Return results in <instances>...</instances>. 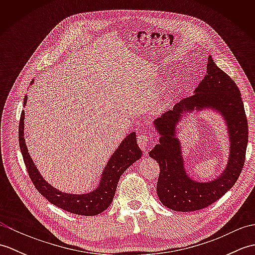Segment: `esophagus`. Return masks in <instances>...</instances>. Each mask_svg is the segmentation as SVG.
Here are the masks:
<instances>
[{
    "label": "esophagus",
    "instance_id": "34e87169",
    "mask_svg": "<svg viewBox=\"0 0 255 255\" xmlns=\"http://www.w3.org/2000/svg\"><path fill=\"white\" fill-rule=\"evenodd\" d=\"M137 142L139 144L140 149H141L142 151H147L149 144L153 143L154 142V139L151 137V136H148V134H139L138 136V139H137Z\"/></svg>",
    "mask_w": 255,
    "mask_h": 255
}]
</instances>
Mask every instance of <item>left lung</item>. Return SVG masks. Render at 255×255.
Segmentation results:
<instances>
[{"instance_id": "obj_1", "label": "left lung", "mask_w": 255, "mask_h": 255, "mask_svg": "<svg viewBox=\"0 0 255 255\" xmlns=\"http://www.w3.org/2000/svg\"><path fill=\"white\" fill-rule=\"evenodd\" d=\"M211 109L221 114L229 130L230 155L223 172L214 180L199 182L187 174L177 138V124L186 112ZM160 134L150 158L160 166L156 194L165 207L175 211H195L208 207L235 185L246 160L249 139L248 121L240 90L228 74L208 57L207 72L194 91L172 110L153 122Z\"/></svg>"}]
</instances>
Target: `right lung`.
Masks as SVG:
<instances>
[{"label":"right lung","mask_w":255,"mask_h":255,"mask_svg":"<svg viewBox=\"0 0 255 255\" xmlns=\"http://www.w3.org/2000/svg\"><path fill=\"white\" fill-rule=\"evenodd\" d=\"M32 83H34V80L30 82V85ZM26 103L27 95L24 99V107L26 106ZM24 119L25 112L23 111L18 127L19 148L30 180L37 191L46 197L48 202L71 214L95 216L110 207L116 192L119 177L142 155L141 150L137 144L136 132L132 131L126 136V138H124L115 152L112 154L102 172L101 181L95 189L84 194L64 193L45 181L40 172L38 171L34 161L30 158L24 138Z\"/></svg>","instance_id":"right-lung-1"}]
</instances>
